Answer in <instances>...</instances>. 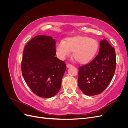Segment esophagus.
I'll return each instance as SVG.
<instances>
[{
	"instance_id": "esophagus-1",
	"label": "esophagus",
	"mask_w": 128,
	"mask_h": 128,
	"mask_svg": "<svg viewBox=\"0 0 128 128\" xmlns=\"http://www.w3.org/2000/svg\"><path fill=\"white\" fill-rule=\"evenodd\" d=\"M72 65L71 64H67V68L71 67H72Z\"/></svg>"
}]
</instances>
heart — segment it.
I'll return each mask as SVG.
<instances>
[{"label": "heart", "mask_w": 128, "mask_h": 128, "mask_svg": "<svg viewBox=\"0 0 128 128\" xmlns=\"http://www.w3.org/2000/svg\"><path fill=\"white\" fill-rule=\"evenodd\" d=\"M99 44L94 38L84 36L68 37L64 42L61 41L56 45L58 56L64 59L73 51L72 56L80 64H86L91 61L97 53Z\"/></svg>", "instance_id": "obj_1"}]
</instances>
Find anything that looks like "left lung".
Masks as SVG:
<instances>
[{"instance_id": "1", "label": "left lung", "mask_w": 128, "mask_h": 128, "mask_svg": "<svg viewBox=\"0 0 128 128\" xmlns=\"http://www.w3.org/2000/svg\"><path fill=\"white\" fill-rule=\"evenodd\" d=\"M116 66L115 51L105 39L100 42L98 54L90 63L80 66L78 84L87 96H94L103 92L114 76Z\"/></svg>"}]
</instances>
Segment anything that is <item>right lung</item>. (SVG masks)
<instances>
[{"label":"right lung","mask_w":128,"mask_h":128,"mask_svg":"<svg viewBox=\"0 0 128 128\" xmlns=\"http://www.w3.org/2000/svg\"><path fill=\"white\" fill-rule=\"evenodd\" d=\"M56 54V40L48 36L34 37L24 47L22 75L32 91L40 97L51 98L61 88L66 65Z\"/></svg>","instance_id":"right-lung-1"}]
</instances>
